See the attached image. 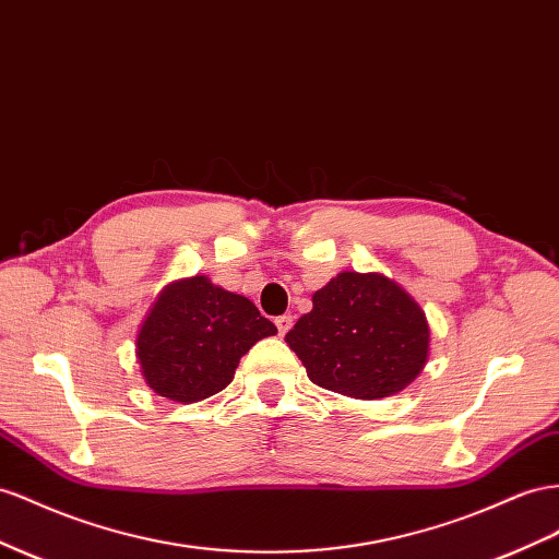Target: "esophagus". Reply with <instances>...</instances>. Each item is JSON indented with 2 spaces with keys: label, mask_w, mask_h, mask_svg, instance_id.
<instances>
[{
  "label": "esophagus",
  "mask_w": 559,
  "mask_h": 559,
  "mask_svg": "<svg viewBox=\"0 0 559 559\" xmlns=\"http://www.w3.org/2000/svg\"><path fill=\"white\" fill-rule=\"evenodd\" d=\"M275 324H277V331H280V336H284L286 331H289L292 326H294V317L292 314H282V317H277L275 320Z\"/></svg>",
  "instance_id": "esophagus-1"
}]
</instances>
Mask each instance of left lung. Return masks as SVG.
Returning <instances> with one entry per match:
<instances>
[{
	"label": "left lung",
	"mask_w": 559,
	"mask_h": 559,
	"mask_svg": "<svg viewBox=\"0 0 559 559\" xmlns=\"http://www.w3.org/2000/svg\"><path fill=\"white\" fill-rule=\"evenodd\" d=\"M308 379L355 400L404 390L430 355L426 312L381 273H338L284 338Z\"/></svg>",
	"instance_id": "left-lung-1"
}]
</instances>
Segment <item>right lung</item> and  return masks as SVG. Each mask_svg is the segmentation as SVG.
Wrapping results in <instances>:
<instances>
[{
	"instance_id": "1",
	"label": "right lung",
	"mask_w": 559,
	"mask_h": 559,
	"mask_svg": "<svg viewBox=\"0 0 559 559\" xmlns=\"http://www.w3.org/2000/svg\"><path fill=\"white\" fill-rule=\"evenodd\" d=\"M275 334L249 298L198 275L164 286L141 324L135 359L157 395L190 404L230 385L242 355Z\"/></svg>"
}]
</instances>
